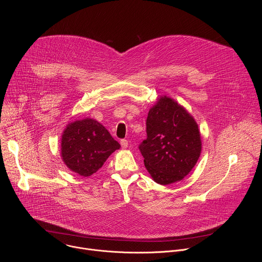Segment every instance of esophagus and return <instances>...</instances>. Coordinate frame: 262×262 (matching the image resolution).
I'll use <instances>...</instances> for the list:
<instances>
[{
	"instance_id": "obj_1",
	"label": "esophagus",
	"mask_w": 262,
	"mask_h": 262,
	"mask_svg": "<svg viewBox=\"0 0 262 262\" xmlns=\"http://www.w3.org/2000/svg\"><path fill=\"white\" fill-rule=\"evenodd\" d=\"M120 144H121V147H122V148H127V146H128V142H127V140H125V139H122V140L120 141Z\"/></svg>"
}]
</instances>
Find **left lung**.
Here are the masks:
<instances>
[{"label": "left lung", "instance_id": "1", "mask_svg": "<svg viewBox=\"0 0 262 262\" xmlns=\"http://www.w3.org/2000/svg\"><path fill=\"white\" fill-rule=\"evenodd\" d=\"M146 133L139 149L156 182L171 184L192 171L201 154V136L197 122L182 105L171 97H160L148 112Z\"/></svg>", "mask_w": 262, "mask_h": 262}]
</instances>
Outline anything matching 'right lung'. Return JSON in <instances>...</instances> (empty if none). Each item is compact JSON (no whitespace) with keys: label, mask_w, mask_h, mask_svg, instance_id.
<instances>
[{"label":"right lung","mask_w":262,"mask_h":262,"mask_svg":"<svg viewBox=\"0 0 262 262\" xmlns=\"http://www.w3.org/2000/svg\"><path fill=\"white\" fill-rule=\"evenodd\" d=\"M120 148L98 121L85 118L68 123L62 134L61 158L74 173L88 177L102 167L106 159Z\"/></svg>","instance_id":"obj_1"}]
</instances>
